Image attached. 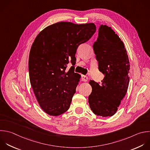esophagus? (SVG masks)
Here are the masks:
<instances>
[{
  "label": "esophagus",
  "mask_w": 150,
  "mask_h": 150,
  "mask_svg": "<svg viewBox=\"0 0 150 150\" xmlns=\"http://www.w3.org/2000/svg\"><path fill=\"white\" fill-rule=\"evenodd\" d=\"M88 78L87 76H84V75H81V80L83 81H87L88 80Z\"/></svg>",
  "instance_id": "obj_1"
}]
</instances>
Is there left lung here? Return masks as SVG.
Returning <instances> with one entry per match:
<instances>
[{"instance_id": "left-lung-1", "label": "left lung", "mask_w": 150, "mask_h": 150, "mask_svg": "<svg viewBox=\"0 0 150 150\" xmlns=\"http://www.w3.org/2000/svg\"><path fill=\"white\" fill-rule=\"evenodd\" d=\"M93 50L98 70L104 75L101 83L90 80L92 92L88 103L93 113L110 117L118 110L128 84L129 62L123 42L110 27L101 25Z\"/></svg>"}]
</instances>
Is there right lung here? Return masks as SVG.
<instances>
[{
  "label": "right lung",
  "instance_id": "obj_1",
  "mask_svg": "<svg viewBox=\"0 0 150 150\" xmlns=\"http://www.w3.org/2000/svg\"><path fill=\"white\" fill-rule=\"evenodd\" d=\"M94 23L61 22L43 29L36 38L29 59L30 81L42 110L57 116L68 110L81 76L74 73L79 45L94 34ZM71 62L72 66L67 69Z\"/></svg>",
  "mask_w": 150,
  "mask_h": 150
}]
</instances>
